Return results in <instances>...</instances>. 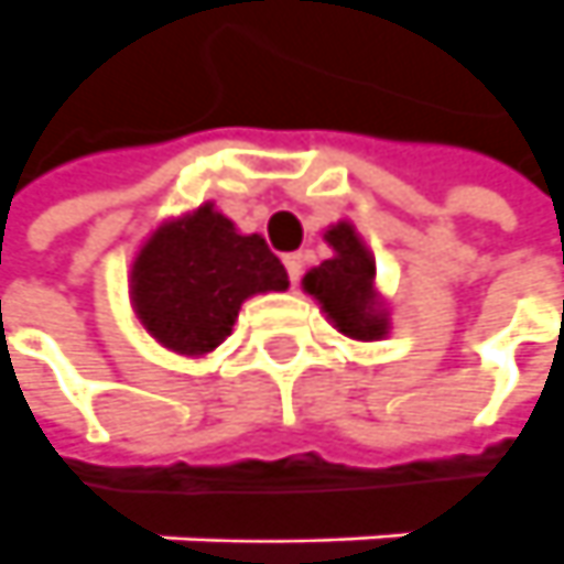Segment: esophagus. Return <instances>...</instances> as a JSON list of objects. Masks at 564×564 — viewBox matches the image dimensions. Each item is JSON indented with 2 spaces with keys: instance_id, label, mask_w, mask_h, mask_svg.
Listing matches in <instances>:
<instances>
[{
  "instance_id": "obj_1",
  "label": "esophagus",
  "mask_w": 564,
  "mask_h": 564,
  "mask_svg": "<svg viewBox=\"0 0 564 564\" xmlns=\"http://www.w3.org/2000/svg\"><path fill=\"white\" fill-rule=\"evenodd\" d=\"M282 263H285V270H289L291 285H297V279L304 273V257L301 254H285L282 257Z\"/></svg>"
}]
</instances>
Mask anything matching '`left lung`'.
Masks as SVG:
<instances>
[{"instance_id": "8db88e82", "label": "left lung", "mask_w": 564, "mask_h": 564, "mask_svg": "<svg viewBox=\"0 0 564 564\" xmlns=\"http://www.w3.org/2000/svg\"><path fill=\"white\" fill-rule=\"evenodd\" d=\"M326 241L335 257L313 267L301 285L323 304L341 335L354 341H379L391 326L376 294V260L347 220L328 226Z\"/></svg>"}]
</instances>
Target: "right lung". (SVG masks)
<instances>
[{"label": "right lung", "mask_w": 564, "mask_h": 564, "mask_svg": "<svg viewBox=\"0 0 564 564\" xmlns=\"http://www.w3.org/2000/svg\"><path fill=\"white\" fill-rule=\"evenodd\" d=\"M289 289V273L260 236L202 204L164 223L132 260L130 301L151 338L183 357L226 341L251 294Z\"/></svg>", "instance_id": "add662e5"}]
</instances>
